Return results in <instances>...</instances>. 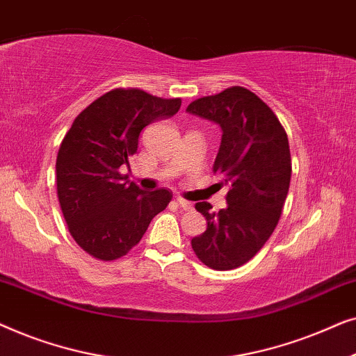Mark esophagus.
I'll return each instance as SVG.
<instances>
[{
    "label": "esophagus",
    "instance_id": "34e87169",
    "mask_svg": "<svg viewBox=\"0 0 356 356\" xmlns=\"http://www.w3.org/2000/svg\"><path fill=\"white\" fill-rule=\"evenodd\" d=\"M177 202H178V206L183 209V211H193V204L189 202V201H186V199L177 197Z\"/></svg>",
    "mask_w": 356,
    "mask_h": 356
}]
</instances>
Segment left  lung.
I'll return each instance as SVG.
<instances>
[{"label": "left lung", "mask_w": 356, "mask_h": 356, "mask_svg": "<svg viewBox=\"0 0 356 356\" xmlns=\"http://www.w3.org/2000/svg\"><path fill=\"white\" fill-rule=\"evenodd\" d=\"M186 111L222 128L213 173L228 186V206L217 213L209 202L196 204L207 230L191 246L211 269H236L256 256L279 223L291 178L289 138L274 111L240 86L194 100Z\"/></svg>", "instance_id": "obj_1"}]
</instances>
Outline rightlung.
I'll return each mask as SVG.
<instances>
[{
    "label": "right lung",
    "mask_w": 356,
    "mask_h": 356,
    "mask_svg": "<svg viewBox=\"0 0 356 356\" xmlns=\"http://www.w3.org/2000/svg\"><path fill=\"white\" fill-rule=\"evenodd\" d=\"M181 99H160L140 89H113L76 116L56 157V191L71 236L100 261L128 254L172 191L145 193L121 167L138 152L139 134L173 116Z\"/></svg>",
    "instance_id": "obj_1"
}]
</instances>
